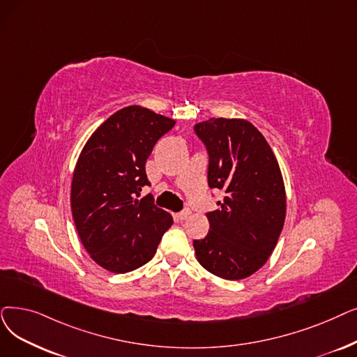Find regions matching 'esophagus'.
<instances>
[{"label":"esophagus","instance_id":"obj_1","mask_svg":"<svg viewBox=\"0 0 357 357\" xmlns=\"http://www.w3.org/2000/svg\"><path fill=\"white\" fill-rule=\"evenodd\" d=\"M178 217H179L181 220H187V219H190V217H191V210H190V208H187V210L181 211V213L178 214Z\"/></svg>","mask_w":357,"mask_h":357}]
</instances>
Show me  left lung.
Returning <instances> with one entry per match:
<instances>
[{
  "label": "left lung",
  "instance_id": "1",
  "mask_svg": "<svg viewBox=\"0 0 357 357\" xmlns=\"http://www.w3.org/2000/svg\"><path fill=\"white\" fill-rule=\"evenodd\" d=\"M208 150V185L225 191L207 213L210 230L194 241L201 266L225 280H242L268 261L286 219V190L274 153L242 118H210L195 126Z\"/></svg>",
  "mask_w": 357,
  "mask_h": 357
}]
</instances>
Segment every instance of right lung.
Masks as SVG:
<instances>
[{
    "instance_id": "1",
    "label": "right lung",
    "mask_w": 357,
    "mask_h": 357,
    "mask_svg": "<svg viewBox=\"0 0 357 357\" xmlns=\"http://www.w3.org/2000/svg\"><path fill=\"white\" fill-rule=\"evenodd\" d=\"M175 121L140 105L122 107L90 135L71 181V213L90 258L102 268L123 274L156 254L174 219L142 198L149 185L146 162Z\"/></svg>"
}]
</instances>
